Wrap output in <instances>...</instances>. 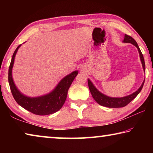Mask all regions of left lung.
Here are the masks:
<instances>
[{"mask_svg": "<svg viewBox=\"0 0 153 153\" xmlns=\"http://www.w3.org/2000/svg\"><path fill=\"white\" fill-rule=\"evenodd\" d=\"M123 42L131 43L138 48V51L140 54V61L142 65V67H143L144 71H145V63L144 56L143 55H142L140 49L139 48L138 44L136 42V40H134L132 37H131V36L125 34ZM88 84L90 91L91 92V94L93 98H94L96 101H97V102H98L100 105L109 108H120L125 107V106L129 104L131 100H134V98L137 97V95L140 92L142 89V87H143L144 84V80L143 82H142L140 87L138 89V90H136V92H134L132 94L121 98L110 97H108L107 95H105L104 94H102V93H101L100 91H98L97 89V88L94 86V84H92V82L90 81L89 79H88Z\"/></svg>", "mask_w": 153, "mask_h": 153, "instance_id": "1", "label": "left lung"}]
</instances>
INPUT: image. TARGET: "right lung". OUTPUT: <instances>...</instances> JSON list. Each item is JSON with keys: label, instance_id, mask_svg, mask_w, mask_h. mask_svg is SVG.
<instances>
[{"label": "right lung", "instance_id": "right-lung-1", "mask_svg": "<svg viewBox=\"0 0 153 153\" xmlns=\"http://www.w3.org/2000/svg\"><path fill=\"white\" fill-rule=\"evenodd\" d=\"M21 45H22L18 46L15 51L9 69L8 79L13 97L18 105L36 115H46L56 112L61 109L65 102L67 91L75 77L78 74V71H74L64 77L54 90L47 94L37 97H27L18 90L12 76V69L13 67L15 57Z\"/></svg>", "mask_w": 153, "mask_h": 153}]
</instances>
